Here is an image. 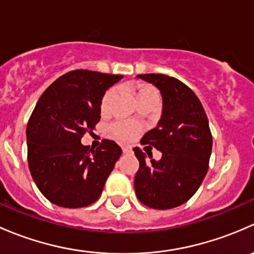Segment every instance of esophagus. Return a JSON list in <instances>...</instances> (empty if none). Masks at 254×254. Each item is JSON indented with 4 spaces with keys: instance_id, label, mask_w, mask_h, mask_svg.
<instances>
[{
    "instance_id": "esophagus-1",
    "label": "esophagus",
    "mask_w": 254,
    "mask_h": 254,
    "mask_svg": "<svg viewBox=\"0 0 254 254\" xmlns=\"http://www.w3.org/2000/svg\"><path fill=\"white\" fill-rule=\"evenodd\" d=\"M122 148H123V152H124V153H131L132 152V148L130 147V146L124 145Z\"/></svg>"
}]
</instances>
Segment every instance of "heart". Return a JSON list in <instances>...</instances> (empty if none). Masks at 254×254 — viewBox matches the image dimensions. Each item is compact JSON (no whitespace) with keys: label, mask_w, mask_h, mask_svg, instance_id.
Masks as SVG:
<instances>
[{"label":"heart","mask_w":254,"mask_h":254,"mask_svg":"<svg viewBox=\"0 0 254 254\" xmlns=\"http://www.w3.org/2000/svg\"><path fill=\"white\" fill-rule=\"evenodd\" d=\"M115 94L114 88H109L103 94L101 101V111L106 113L109 109L111 102ZM145 97H155L157 98V92L155 88L150 86H142L137 89L136 92V101L140 98H145ZM140 131V125L134 122H117L111 127V132L114 135L117 139L123 140V141H127V140L134 139Z\"/></svg>","instance_id":"1"}]
</instances>
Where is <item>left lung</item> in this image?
<instances>
[{
    "label": "left lung",
    "instance_id": "1",
    "mask_svg": "<svg viewBox=\"0 0 254 254\" xmlns=\"http://www.w3.org/2000/svg\"><path fill=\"white\" fill-rule=\"evenodd\" d=\"M137 77L152 83L162 94V118L140 141L160 150L162 157L155 161L146 151L150 157L146 161L145 153L134 147L140 163L135 193L143 205L172 209L188 201L205 178L212 147L209 122L196 94L182 81L162 73Z\"/></svg>",
    "mask_w": 254,
    "mask_h": 254
}]
</instances>
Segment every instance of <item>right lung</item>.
<instances>
[{
  "label": "right lung",
  "instance_id": "add662e5",
  "mask_svg": "<svg viewBox=\"0 0 254 254\" xmlns=\"http://www.w3.org/2000/svg\"><path fill=\"white\" fill-rule=\"evenodd\" d=\"M122 75L73 70L50 84L27 124L28 166L43 195L63 207H84L101 196L122 155L113 140L96 150L81 139L101 119L104 92Z\"/></svg>",
  "mask_w": 254,
  "mask_h": 254
}]
</instances>
